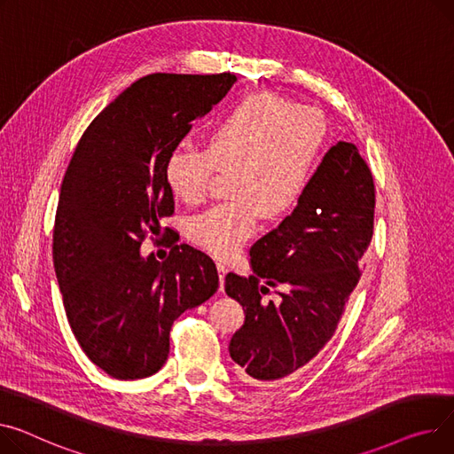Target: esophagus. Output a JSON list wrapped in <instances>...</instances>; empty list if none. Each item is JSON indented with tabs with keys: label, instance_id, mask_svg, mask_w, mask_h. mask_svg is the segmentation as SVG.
<instances>
[{
	"label": "esophagus",
	"instance_id": "esophagus-1",
	"mask_svg": "<svg viewBox=\"0 0 454 454\" xmlns=\"http://www.w3.org/2000/svg\"><path fill=\"white\" fill-rule=\"evenodd\" d=\"M217 271H219L221 290H223V288H224V278H226V274H228V264H226V262H223V261H219V262H217Z\"/></svg>",
	"mask_w": 454,
	"mask_h": 454
}]
</instances>
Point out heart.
Listing matches in <instances>:
<instances>
[{
	"instance_id": "1",
	"label": "heart",
	"mask_w": 454,
	"mask_h": 454,
	"mask_svg": "<svg viewBox=\"0 0 454 454\" xmlns=\"http://www.w3.org/2000/svg\"><path fill=\"white\" fill-rule=\"evenodd\" d=\"M326 131L321 111L262 90L223 114L206 135V149H173L164 178L188 204L206 197L217 169H231L233 199L188 221L192 243L228 257L255 231L261 215L268 221L288 215L307 192Z\"/></svg>"
}]
</instances>
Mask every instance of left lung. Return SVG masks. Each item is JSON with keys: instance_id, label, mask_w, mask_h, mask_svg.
<instances>
[{"instance_id": "obj_1", "label": "left lung", "mask_w": 454, "mask_h": 454, "mask_svg": "<svg viewBox=\"0 0 454 454\" xmlns=\"http://www.w3.org/2000/svg\"><path fill=\"white\" fill-rule=\"evenodd\" d=\"M374 178L350 142L328 149L307 192L276 230L250 248L254 274L226 276L245 310L230 341L237 372L252 385L281 380L330 341L356 288L374 230ZM285 284L274 301L268 286Z\"/></svg>"}]
</instances>
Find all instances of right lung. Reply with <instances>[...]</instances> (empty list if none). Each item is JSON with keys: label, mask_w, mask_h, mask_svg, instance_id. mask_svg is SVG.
<instances>
[{"label": "right lung", "mask_w": 454, "mask_h": 454, "mask_svg": "<svg viewBox=\"0 0 454 454\" xmlns=\"http://www.w3.org/2000/svg\"><path fill=\"white\" fill-rule=\"evenodd\" d=\"M235 74L155 73L131 83L82 135L59 193L52 259L74 338L116 380L162 369L173 321L219 288L215 262L173 239L166 261L140 255L175 211L168 155L219 104ZM166 233L169 228H164Z\"/></svg>", "instance_id": "right-lung-1"}]
</instances>
